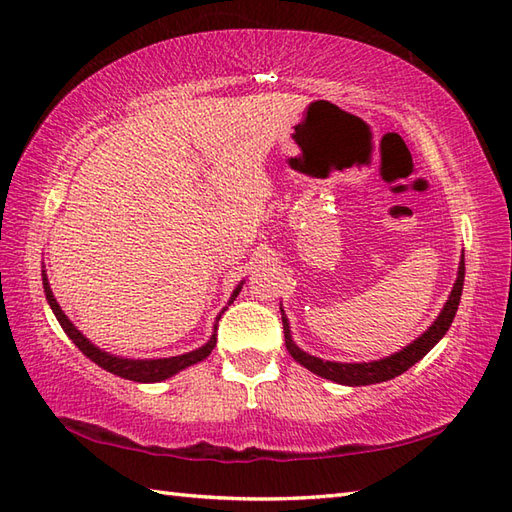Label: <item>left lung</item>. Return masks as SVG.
Here are the masks:
<instances>
[{
  "label": "left lung",
  "mask_w": 512,
  "mask_h": 512,
  "mask_svg": "<svg viewBox=\"0 0 512 512\" xmlns=\"http://www.w3.org/2000/svg\"><path fill=\"white\" fill-rule=\"evenodd\" d=\"M462 286H464V255L460 259V268H458V279H455L451 295L444 303L442 312L438 314V319L431 323V328L420 334L416 341L409 343L407 347H402L400 352L391 354L387 358H380V361L372 363H334V361H323L319 356H312L308 352H303L297 343L292 341L290 336V323L286 319L284 310H281V321H284V336H286V347L290 356L295 358L297 363H301L306 369H310L312 374H317L321 378L334 380L339 385H350V387H361V385H376V383H385V380H391L400 376L402 372H407L411 365H416L422 356H427L433 345H436L447 330L451 328L455 312H458L460 306V297H462Z\"/></svg>",
  "instance_id": "obj_1"
}]
</instances>
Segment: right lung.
I'll list each match as a JSON object with an SVG mask.
<instances>
[{"instance_id":"1","label":"right lung","mask_w":512,"mask_h":512,"mask_svg":"<svg viewBox=\"0 0 512 512\" xmlns=\"http://www.w3.org/2000/svg\"><path fill=\"white\" fill-rule=\"evenodd\" d=\"M242 286H244V281L235 288V292L231 295V301L239 295V290H242ZM43 292H46V299L50 303L54 317H57V321L61 323L63 332L70 336L72 343L79 347V350L85 356H88L90 361H94L96 365L107 369V372H112L116 376L127 378V380H136V383H160V380L171 378L173 374L182 372L184 367L204 361V358L213 352V347L217 343V334L215 332H217V321H220L222 314H217L211 339L206 341L202 347H198V350H193V352L180 354V356H171V358H123V356H114L110 352L101 350V347H96L90 339H85L83 332L76 330V325L68 317H65V312L61 310L57 299H54V295H52L46 270H43ZM231 301H228V303H231Z\"/></svg>"}]
</instances>
